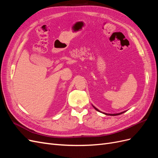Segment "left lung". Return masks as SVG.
Here are the masks:
<instances>
[{"label": "left lung", "mask_w": 158, "mask_h": 158, "mask_svg": "<svg viewBox=\"0 0 158 158\" xmlns=\"http://www.w3.org/2000/svg\"><path fill=\"white\" fill-rule=\"evenodd\" d=\"M93 107H94V108L96 110V111H99V112H101L99 111V109H98L97 108H95L94 106H93ZM125 111H123V112H121V113H116V114H107V113H104L105 114H107V115H111V116H116V115H118V114H122V113H125Z\"/></svg>", "instance_id": "left-lung-1"}]
</instances>
